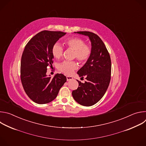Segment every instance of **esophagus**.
I'll return each instance as SVG.
<instances>
[{
	"label": "esophagus",
	"mask_w": 146,
	"mask_h": 146,
	"mask_svg": "<svg viewBox=\"0 0 146 146\" xmlns=\"http://www.w3.org/2000/svg\"><path fill=\"white\" fill-rule=\"evenodd\" d=\"M66 79H67V81H69V80H72L73 77L71 76H66Z\"/></svg>",
	"instance_id": "1"
}]
</instances>
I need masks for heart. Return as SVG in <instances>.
Wrapping results in <instances>:
<instances>
[{
	"label": "heart",
	"instance_id": "heart-1",
	"mask_svg": "<svg viewBox=\"0 0 146 146\" xmlns=\"http://www.w3.org/2000/svg\"><path fill=\"white\" fill-rule=\"evenodd\" d=\"M65 44L68 48L74 51V57L80 62H86L91 54V47L85 44V41L78 37L67 39ZM64 52V48L59 43L54 44L52 48V54L54 58L59 59ZM77 64L75 62L64 61L58 65V69L65 74H71L77 68Z\"/></svg>",
	"mask_w": 146,
	"mask_h": 146
}]
</instances>
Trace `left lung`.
<instances>
[{"mask_svg":"<svg viewBox=\"0 0 146 146\" xmlns=\"http://www.w3.org/2000/svg\"><path fill=\"white\" fill-rule=\"evenodd\" d=\"M74 33L89 37L92 52L86 63L77 73L81 78L85 77L87 81L82 83L77 80L78 87L73 91L72 96L80 105L91 106L102 99L108 88L111 78V59L105 44L97 35L87 31Z\"/></svg>","mask_w":146,"mask_h":146,"instance_id":"obj_1","label":"left lung"}]
</instances>
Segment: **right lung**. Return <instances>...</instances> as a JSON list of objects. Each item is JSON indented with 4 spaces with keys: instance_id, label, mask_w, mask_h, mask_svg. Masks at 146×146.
I'll return each instance as SVG.
<instances>
[{
    "instance_id": "1",
    "label": "right lung",
    "mask_w": 146,
    "mask_h": 146,
    "mask_svg": "<svg viewBox=\"0 0 146 146\" xmlns=\"http://www.w3.org/2000/svg\"><path fill=\"white\" fill-rule=\"evenodd\" d=\"M66 33L41 31L29 40L24 48L21 62V80L28 97L37 104L54 100L66 82V76L62 74L57 73L52 78L46 74L47 67H52V46Z\"/></svg>"
}]
</instances>
